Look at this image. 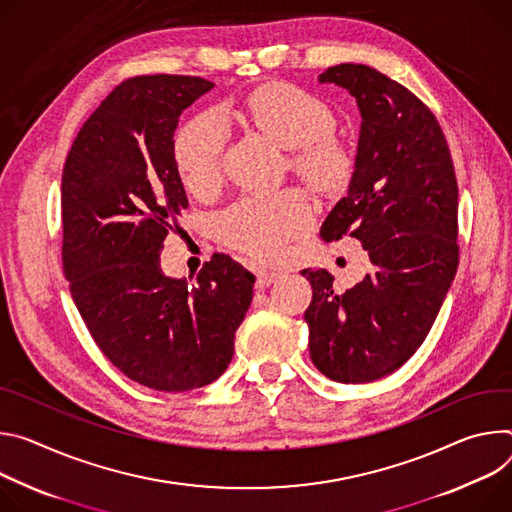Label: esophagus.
Returning a JSON list of instances; mask_svg holds the SVG:
<instances>
[{
  "label": "esophagus",
  "mask_w": 512,
  "mask_h": 512,
  "mask_svg": "<svg viewBox=\"0 0 512 512\" xmlns=\"http://www.w3.org/2000/svg\"><path fill=\"white\" fill-rule=\"evenodd\" d=\"M276 278H278V272H274L270 268H260L258 270V278H256V287H260V289L270 287Z\"/></svg>",
  "instance_id": "1"
}]
</instances>
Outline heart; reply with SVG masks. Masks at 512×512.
Returning a JSON list of instances; mask_svg holds the SVG:
<instances>
[{
  "mask_svg": "<svg viewBox=\"0 0 512 512\" xmlns=\"http://www.w3.org/2000/svg\"><path fill=\"white\" fill-rule=\"evenodd\" d=\"M238 118L289 150L295 175L321 193H335L354 175L356 158L339 140L331 107L313 93L272 81L250 91L234 109ZM223 126L215 116H197L175 140V160L183 183L197 193L219 183ZM313 219L311 197L299 189L244 197L217 217L225 244L256 258H274L301 236Z\"/></svg>",
  "mask_w": 512,
  "mask_h": 512,
  "instance_id": "1",
  "label": "heart"
}]
</instances>
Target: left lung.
<instances>
[{
	"label": "left lung",
	"mask_w": 512,
	"mask_h": 512,
	"mask_svg": "<svg viewBox=\"0 0 512 512\" xmlns=\"http://www.w3.org/2000/svg\"><path fill=\"white\" fill-rule=\"evenodd\" d=\"M356 97L362 113L348 195L321 225L325 242L350 234L370 272L337 295L325 268H305L309 354L331 380L364 384L401 368L425 342L460 262L458 181L431 109L366 65L319 75Z\"/></svg>",
	"instance_id": "1"
}]
</instances>
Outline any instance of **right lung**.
I'll return each instance as SVG.
<instances>
[{"label":"right lung","instance_id":"right-lung-1","mask_svg":"<svg viewBox=\"0 0 512 512\" xmlns=\"http://www.w3.org/2000/svg\"><path fill=\"white\" fill-rule=\"evenodd\" d=\"M213 83L185 75L122 81L79 130L61 185L63 270L103 356L130 380L185 392L217 380L256 276L213 254L189 287L160 252L189 201L175 160L183 109Z\"/></svg>","mask_w":512,"mask_h":512}]
</instances>
